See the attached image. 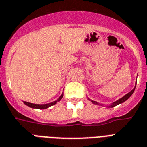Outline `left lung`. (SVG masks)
<instances>
[{"label": "left lung", "mask_w": 147, "mask_h": 147, "mask_svg": "<svg viewBox=\"0 0 147 147\" xmlns=\"http://www.w3.org/2000/svg\"><path fill=\"white\" fill-rule=\"evenodd\" d=\"M135 87H136V84H135V87H134V88L131 91V92H129V93H127V94L125 95V96H123V97H122L121 98H119V100L116 101L115 102H113V103H112V104L111 105L108 106V108H113V107H115V106L121 104V103H123V102H125V101H126L127 99H128V98H129V97H130L131 96V95L133 94V92H134V89H135ZM88 99H89V100H90V98H88ZM90 101L92 102V103H93V104H98V103H97V102H95V101H92V100H90ZM98 105H99V104H98Z\"/></svg>", "instance_id": "8db88e82"}]
</instances>
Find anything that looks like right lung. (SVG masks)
<instances>
[{
	"label": "right lung",
	"mask_w": 147,
	"mask_h": 147,
	"mask_svg": "<svg viewBox=\"0 0 147 147\" xmlns=\"http://www.w3.org/2000/svg\"><path fill=\"white\" fill-rule=\"evenodd\" d=\"M63 93H62V95H61V96L59 97V98L57 99V100L55 101V102H51V103H49V104L38 105V104H33V103H30V102H24V104H25L26 105L29 106V107H30V108H37V109H45V108H49V107H51V106H52V105H55L57 102H60V101L61 100V98H63Z\"/></svg>",
	"instance_id": "1"
}]
</instances>
